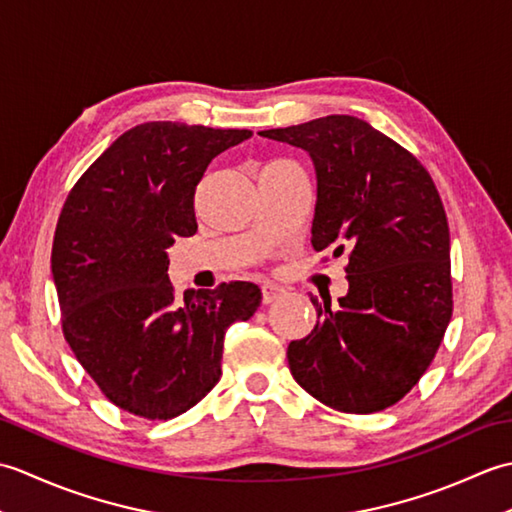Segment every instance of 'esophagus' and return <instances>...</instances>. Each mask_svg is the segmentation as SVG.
Masks as SVG:
<instances>
[{
    "label": "esophagus",
    "mask_w": 512,
    "mask_h": 512,
    "mask_svg": "<svg viewBox=\"0 0 512 512\" xmlns=\"http://www.w3.org/2000/svg\"><path fill=\"white\" fill-rule=\"evenodd\" d=\"M284 288H281V286H277V284H264L262 286V301L266 303V306H268V303H273V301H277L279 297H284Z\"/></svg>",
    "instance_id": "34e87169"
}]
</instances>
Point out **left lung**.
<instances>
[{
    "instance_id": "8db88e82",
    "label": "left lung",
    "mask_w": 512,
    "mask_h": 512,
    "mask_svg": "<svg viewBox=\"0 0 512 512\" xmlns=\"http://www.w3.org/2000/svg\"><path fill=\"white\" fill-rule=\"evenodd\" d=\"M259 136L308 151L317 171L314 250L347 255L350 290L325 299L317 325L288 345L310 396L374 413L427 372L453 312L447 213L416 156L356 116L332 114Z\"/></svg>"
}]
</instances>
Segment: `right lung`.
<instances>
[{
    "mask_svg": "<svg viewBox=\"0 0 512 512\" xmlns=\"http://www.w3.org/2000/svg\"><path fill=\"white\" fill-rule=\"evenodd\" d=\"M253 136L154 121L118 136L74 184L52 244L65 341L116 407L149 420L191 409L222 376L224 334L262 303L250 281L176 299L167 248L198 231L209 162Z\"/></svg>",
    "mask_w": 512,
    "mask_h": 512,
    "instance_id": "right-lung-1",
    "label": "right lung"
}]
</instances>
